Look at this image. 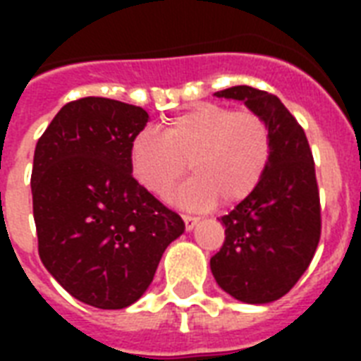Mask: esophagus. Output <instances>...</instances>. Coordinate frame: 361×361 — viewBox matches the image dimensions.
<instances>
[{"label":"esophagus","instance_id":"34e87169","mask_svg":"<svg viewBox=\"0 0 361 361\" xmlns=\"http://www.w3.org/2000/svg\"><path fill=\"white\" fill-rule=\"evenodd\" d=\"M183 223H185V228L189 232L198 225V217H192V215H183Z\"/></svg>","mask_w":361,"mask_h":361}]
</instances>
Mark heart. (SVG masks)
Segmentation results:
<instances>
[{
  "label": "heart",
  "mask_w": 361,
  "mask_h": 361,
  "mask_svg": "<svg viewBox=\"0 0 361 361\" xmlns=\"http://www.w3.org/2000/svg\"><path fill=\"white\" fill-rule=\"evenodd\" d=\"M271 130L252 110L215 103L195 104L166 123L163 135L146 129L133 138L129 164L146 191L163 197L187 172L195 178L176 189L170 202L187 209L231 206L247 198L271 161Z\"/></svg>",
  "instance_id": "heart-1"
}]
</instances>
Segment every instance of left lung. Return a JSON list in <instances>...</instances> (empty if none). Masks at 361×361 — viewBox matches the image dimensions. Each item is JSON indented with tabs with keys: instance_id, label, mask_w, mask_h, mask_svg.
Returning a JSON list of instances; mask_svg holds the SVG:
<instances>
[{
	"instance_id": "left-lung-1",
	"label": "left lung",
	"mask_w": 361,
	"mask_h": 361,
	"mask_svg": "<svg viewBox=\"0 0 361 361\" xmlns=\"http://www.w3.org/2000/svg\"><path fill=\"white\" fill-rule=\"evenodd\" d=\"M215 97L243 101L271 130V161L258 187L228 215L225 243L209 268L234 300L262 305L296 285L320 240V200L307 136L286 106L268 92L234 86Z\"/></svg>"
}]
</instances>
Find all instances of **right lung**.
<instances>
[{"mask_svg": "<svg viewBox=\"0 0 361 361\" xmlns=\"http://www.w3.org/2000/svg\"><path fill=\"white\" fill-rule=\"evenodd\" d=\"M140 106L104 97L65 104L37 142L31 195L39 257L78 302L129 307L152 285L164 249L185 232L133 178Z\"/></svg>", "mask_w": 361, "mask_h": 361, "instance_id": "obj_1", "label": "right lung"}]
</instances>
